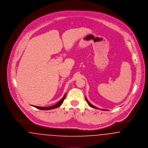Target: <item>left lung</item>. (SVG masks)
<instances>
[{"instance_id":"1","label":"left lung","mask_w":148,"mask_h":148,"mask_svg":"<svg viewBox=\"0 0 148 148\" xmlns=\"http://www.w3.org/2000/svg\"><path fill=\"white\" fill-rule=\"evenodd\" d=\"M85 100H86V102H87V103L89 104V106H90V107H92V108H95V109H98V108H97V107H95V106H92V104H91L89 102V101L88 100V99L85 98Z\"/></svg>"}]
</instances>
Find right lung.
I'll list each match as a JSON object with an SVG mask.
<instances>
[{
  "label": "right lung",
  "mask_w": 148,
  "mask_h": 148,
  "mask_svg": "<svg viewBox=\"0 0 148 148\" xmlns=\"http://www.w3.org/2000/svg\"><path fill=\"white\" fill-rule=\"evenodd\" d=\"M65 96H66V94H65L63 98L58 103H57L56 105L54 106H49V107H40V106H32L34 107H35L37 109H40V110H50V109H55L58 107H59V106H60L63 103L64 100L65 98Z\"/></svg>",
  "instance_id": "right-lung-1"
}]
</instances>
